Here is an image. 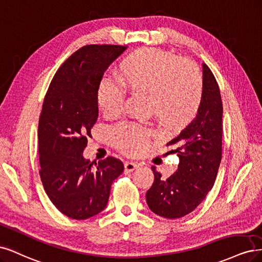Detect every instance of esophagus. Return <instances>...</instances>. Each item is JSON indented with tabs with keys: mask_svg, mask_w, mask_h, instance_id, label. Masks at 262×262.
I'll use <instances>...</instances> for the list:
<instances>
[{
	"mask_svg": "<svg viewBox=\"0 0 262 262\" xmlns=\"http://www.w3.org/2000/svg\"><path fill=\"white\" fill-rule=\"evenodd\" d=\"M124 166H125V170H126V171L132 172V171L135 170V168L138 167V164L135 163V162H129V161H127V162H125Z\"/></svg>",
	"mask_w": 262,
	"mask_h": 262,
	"instance_id": "1",
	"label": "esophagus"
}]
</instances>
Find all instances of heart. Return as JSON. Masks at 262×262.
Returning a JSON list of instances; mask_svg holds the SVG:
<instances>
[{
	"instance_id": "b5f03b06",
	"label": "heart",
	"mask_w": 262,
	"mask_h": 262,
	"mask_svg": "<svg viewBox=\"0 0 262 262\" xmlns=\"http://www.w3.org/2000/svg\"><path fill=\"white\" fill-rule=\"evenodd\" d=\"M117 81L101 79L97 103L105 116H117L125 104L126 91L148 95L149 105L157 119L167 128H181L196 116L204 95V80L199 70L182 57L158 49H141L120 64ZM155 132L133 122L112 128L110 138L115 148L136 156L145 150Z\"/></svg>"
}]
</instances>
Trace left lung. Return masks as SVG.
<instances>
[{
    "label": "left lung",
    "instance_id": "left-lung-1",
    "mask_svg": "<svg viewBox=\"0 0 262 262\" xmlns=\"http://www.w3.org/2000/svg\"><path fill=\"white\" fill-rule=\"evenodd\" d=\"M204 95L198 113L177 137L166 143L180 158L179 168L168 179L152 166L155 181L146 193L150 210L166 219H179L195 210L213 187L222 159L220 88L209 67L202 65Z\"/></svg>",
    "mask_w": 262,
    "mask_h": 262
}]
</instances>
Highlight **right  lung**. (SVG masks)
<instances>
[{"instance_id": "1", "label": "right lung", "mask_w": 262, "mask_h": 262, "mask_svg": "<svg viewBox=\"0 0 262 262\" xmlns=\"http://www.w3.org/2000/svg\"><path fill=\"white\" fill-rule=\"evenodd\" d=\"M127 47L89 45L62 64L50 83L39 119L40 177L52 204L66 216L86 220L107 204L121 160L83 159L98 120L97 90L102 76Z\"/></svg>"}]
</instances>
